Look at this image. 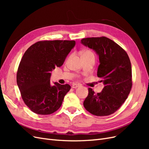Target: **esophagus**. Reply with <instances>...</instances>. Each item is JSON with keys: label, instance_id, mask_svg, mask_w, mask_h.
Listing matches in <instances>:
<instances>
[{"label": "esophagus", "instance_id": "1", "mask_svg": "<svg viewBox=\"0 0 149 149\" xmlns=\"http://www.w3.org/2000/svg\"><path fill=\"white\" fill-rule=\"evenodd\" d=\"M80 86V84H76V83H74V84H72V88H78V87H79Z\"/></svg>", "mask_w": 149, "mask_h": 149}]
</instances>
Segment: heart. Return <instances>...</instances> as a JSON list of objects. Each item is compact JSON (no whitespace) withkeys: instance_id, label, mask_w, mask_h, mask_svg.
<instances>
[{"instance_id":"b5f03b06","label":"heart","mask_w":149,"mask_h":149,"mask_svg":"<svg viewBox=\"0 0 149 149\" xmlns=\"http://www.w3.org/2000/svg\"><path fill=\"white\" fill-rule=\"evenodd\" d=\"M86 53H91V52H89V51H87V52H86Z\"/></svg>"}]
</instances>
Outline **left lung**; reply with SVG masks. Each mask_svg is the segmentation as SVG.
Returning a JSON list of instances; mask_svg holds the SVG:
<instances>
[{
    "mask_svg": "<svg viewBox=\"0 0 149 149\" xmlns=\"http://www.w3.org/2000/svg\"><path fill=\"white\" fill-rule=\"evenodd\" d=\"M84 46L92 49L99 56L97 75L104 87L95 94L88 89L83 106L90 113L104 116L113 114L127 98L132 88V67L124 49L105 37L86 38L81 40Z\"/></svg>",
    "mask_w": 149,
    "mask_h": 149,
    "instance_id": "obj_1",
    "label": "left lung"
}]
</instances>
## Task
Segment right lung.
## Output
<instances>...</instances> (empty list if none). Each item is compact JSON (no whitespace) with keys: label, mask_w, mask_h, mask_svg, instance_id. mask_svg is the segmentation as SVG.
Returning <instances> with one entry per match:
<instances>
[{"label":"right lung","mask_w":149,"mask_h":149,"mask_svg":"<svg viewBox=\"0 0 149 149\" xmlns=\"http://www.w3.org/2000/svg\"><path fill=\"white\" fill-rule=\"evenodd\" d=\"M75 41L53 40L35 43L26 50L18 68L17 83L22 99L30 109L48 115L61 107L69 84L50 83V73L63 64L75 46Z\"/></svg>","instance_id":"add662e5"}]
</instances>
